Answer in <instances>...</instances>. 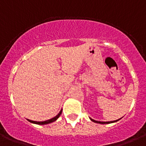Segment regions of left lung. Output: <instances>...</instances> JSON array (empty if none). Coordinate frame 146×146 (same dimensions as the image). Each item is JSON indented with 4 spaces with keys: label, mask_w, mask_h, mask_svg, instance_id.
Here are the masks:
<instances>
[{
    "label": "left lung",
    "mask_w": 146,
    "mask_h": 146,
    "mask_svg": "<svg viewBox=\"0 0 146 146\" xmlns=\"http://www.w3.org/2000/svg\"><path fill=\"white\" fill-rule=\"evenodd\" d=\"M90 119L92 121V122H96V123H99V124H110V123H112V122H117L119 119H117V120H114V121H110V122H100V121H96V120H94V119H92V118H90Z\"/></svg>",
    "instance_id": "left-lung-1"
}]
</instances>
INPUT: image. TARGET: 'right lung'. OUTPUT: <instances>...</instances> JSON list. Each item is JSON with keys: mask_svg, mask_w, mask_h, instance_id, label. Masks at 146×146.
I'll return each mask as SVG.
<instances>
[{"mask_svg": "<svg viewBox=\"0 0 146 146\" xmlns=\"http://www.w3.org/2000/svg\"><path fill=\"white\" fill-rule=\"evenodd\" d=\"M62 110H60V111L59 113H58V115H56V116L52 118V119H48V120H46V121H43V122H36V121H33V120H30V119H27V120L29 121V122H32V123H35V124H36V125H47V124H49V123H51V122H54V121H56L57 119H58V117H59L60 116L61 113H62Z\"/></svg>", "mask_w": 146, "mask_h": 146, "instance_id": "right-lung-1", "label": "right lung"}]
</instances>
